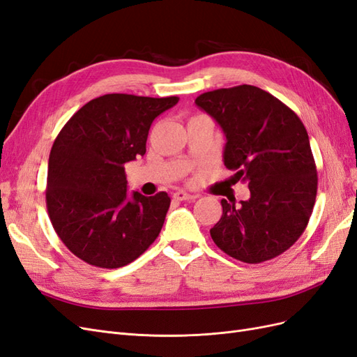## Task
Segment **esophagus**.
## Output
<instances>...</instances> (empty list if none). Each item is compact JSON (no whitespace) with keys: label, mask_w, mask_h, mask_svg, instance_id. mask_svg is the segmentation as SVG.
<instances>
[{"label":"esophagus","mask_w":357,"mask_h":357,"mask_svg":"<svg viewBox=\"0 0 357 357\" xmlns=\"http://www.w3.org/2000/svg\"><path fill=\"white\" fill-rule=\"evenodd\" d=\"M172 198H174L176 201H193V199H197L198 197L192 195V193H188L185 190H177L174 195H172Z\"/></svg>","instance_id":"34e87169"}]
</instances>
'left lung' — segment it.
<instances>
[{"instance_id": "left-lung-1", "label": "left lung", "mask_w": 357, "mask_h": 357, "mask_svg": "<svg viewBox=\"0 0 357 357\" xmlns=\"http://www.w3.org/2000/svg\"><path fill=\"white\" fill-rule=\"evenodd\" d=\"M197 105L226 137L223 162L250 199H222L210 229L222 252L245 264L284 253L305 231L317 195V168L304 123L274 95L252 84L201 93Z\"/></svg>"}]
</instances>
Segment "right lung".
Wrapping results in <instances>:
<instances>
[{"mask_svg":"<svg viewBox=\"0 0 357 357\" xmlns=\"http://www.w3.org/2000/svg\"><path fill=\"white\" fill-rule=\"evenodd\" d=\"M178 96L107 93L84 104L52 146L46 205L68 250L98 268H121L142 256L164 226L167 192H126L125 164L144 156L150 125Z\"/></svg>","mask_w":357,"mask_h":357,"instance_id":"add662e5","label":"right lung"}]
</instances>
